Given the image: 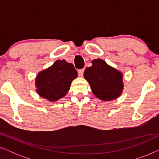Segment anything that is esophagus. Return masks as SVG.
<instances>
[{
  "label": "esophagus",
  "instance_id": "esophagus-1",
  "mask_svg": "<svg viewBox=\"0 0 159 159\" xmlns=\"http://www.w3.org/2000/svg\"><path fill=\"white\" fill-rule=\"evenodd\" d=\"M83 74H84V69L78 70V75H79L80 77H82V76H83Z\"/></svg>",
  "mask_w": 159,
  "mask_h": 159
}]
</instances>
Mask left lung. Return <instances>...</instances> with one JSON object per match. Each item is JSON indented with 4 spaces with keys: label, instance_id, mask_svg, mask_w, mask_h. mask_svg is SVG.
Returning <instances> with one entry per match:
<instances>
[{
    "label": "left lung",
    "instance_id": "8db88e82",
    "mask_svg": "<svg viewBox=\"0 0 159 159\" xmlns=\"http://www.w3.org/2000/svg\"><path fill=\"white\" fill-rule=\"evenodd\" d=\"M84 77L93 94L101 101H112L122 93V73L100 58L92 61V66L85 69Z\"/></svg>",
    "mask_w": 159,
    "mask_h": 159
}]
</instances>
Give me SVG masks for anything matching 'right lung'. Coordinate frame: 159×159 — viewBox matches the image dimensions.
Returning <instances> with one entry per match:
<instances>
[{
	"label": "right lung",
	"mask_w": 159,
	"mask_h": 159,
	"mask_svg": "<svg viewBox=\"0 0 159 159\" xmlns=\"http://www.w3.org/2000/svg\"><path fill=\"white\" fill-rule=\"evenodd\" d=\"M77 71L71 63L57 60L51 66L38 73L35 80L36 91L49 101H58L66 95Z\"/></svg>",
	"instance_id": "right-lung-1"
}]
</instances>
